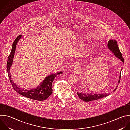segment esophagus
Wrapping results in <instances>:
<instances>
[{"mask_svg":"<svg viewBox=\"0 0 130 130\" xmlns=\"http://www.w3.org/2000/svg\"><path fill=\"white\" fill-rule=\"evenodd\" d=\"M72 67L73 68H78V64H73L72 65Z\"/></svg>","mask_w":130,"mask_h":130,"instance_id":"obj_1","label":"esophagus"}]
</instances>
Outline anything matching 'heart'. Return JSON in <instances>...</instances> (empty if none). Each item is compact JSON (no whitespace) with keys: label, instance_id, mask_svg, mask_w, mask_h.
Instances as JSON below:
<instances>
[{"label":"heart","instance_id":"b5f03b06","mask_svg":"<svg viewBox=\"0 0 130 130\" xmlns=\"http://www.w3.org/2000/svg\"><path fill=\"white\" fill-rule=\"evenodd\" d=\"M82 44H80V46H82ZM88 49H87V47H84V48H83V53H84L85 54H86V53H87V52H88Z\"/></svg>","mask_w":130,"mask_h":130}]
</instances>
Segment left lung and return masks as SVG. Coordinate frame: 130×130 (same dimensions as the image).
I'll return each instance as SVG.
<instances>
[{
	"label": "left lung",
	"mask_w": 130,
	"mask_h": 130,
	"mask_svg": "<svg viewBox=\"0 0 130 130\" xmlns=\"http://www.w3.org/2000/svg\"><path fill=\"white\" fill-rule=\"evenodd\" d=\"M107 47L108 48V49H109V50L111 51L115 56L119 59L121 61H122L123 62H124V60L123 58L122 57V55L121 53L120 52L118 45H117V41L116 40H110L109 41L108 44H107ZM120 78H121V73L120 74V76H119V80L118 81V83L120 82ZM117 88L116 87V88L114 90V91H115V90H116ZM77 92V95L79 96V97L82 100H83L85 102H88V101H92V100H96L101 98H102L103 97H105L106 96H107L108 95L110 94V93L106 94H84V93H80V92Z\"/></svg>",
	"instance_id": "1"
}]
</instances>
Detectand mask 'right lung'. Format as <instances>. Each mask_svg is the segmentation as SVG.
<instances>
[{"label": "right lung", "mask_w": 130, "mask_h": 130, "mask_svg": "<svg viewBox=\"0 0 130 130\" xmlns=\"http://www.w3.org/2000/svg\"><path fill=\"white\" fill-rule=\"evenodd\" d=\"M22 37V35H21L18 36L15 39V40L14 41L12 44V47L11 53L8 59L7 64V70L10 82L14 90L20 95L26 98H30L31 99L38 101H44L46 100L47 98H48L52 94V83L55 77L57 75H60V74L62 73L63 72L60 71L57 72V73H54L52 74V75H49L48 76L45 78V79L43 81V82H42V83L38 87L33 88V89L27 90L18 87L16 85V84L14 83L12 79L11 78V76L10 74V69L11 66L12 65L16 45L18 43V41L21 39Z\"/></svg>", "instance_id": "1"}]
</instances>
